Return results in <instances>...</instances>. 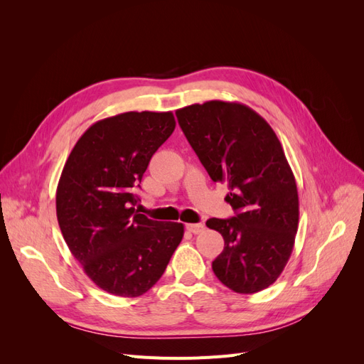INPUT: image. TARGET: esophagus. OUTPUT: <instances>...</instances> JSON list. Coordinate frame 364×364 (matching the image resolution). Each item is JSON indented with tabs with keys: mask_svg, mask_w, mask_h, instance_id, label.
Wrapping results in <instances>:
<instances>
[{
	"mask_svg": "<svg viewBox=\"0 0 364 364\" xmlns=\"http://www.w3.org/2000/svg\"><path fill=\"white\" fill-rule=\"evenodd\" d=\"M203 229H205L203 223H188V225H186V230H188V232H191V234H200Z\"/></svg>",
	"mask_w": 364,
	"mask_h": 364,
	"instance_id": "1",
	"label": "esophagus"
}]
</instances>
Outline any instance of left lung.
Returning <instances> with one entry per match:
<instances>
[{"label":"left lung","instance_id":"obj_1","mask_svg":"<svg viewBox=\"0 0 364 364\" xmlns=\"http://www.w3.org/2000/svg\"><path fill=\"white\" fill-rule=\"evenodd\" d=\"M176 117L209 178L228 183L225 200L235 211L206 222L225 240L215 277L235 293L267 289L291 255L299 223L296 181L277 134L240 103L191 105Z\"/></svg>","mask_w":364,"mask_h":364}]
</instances>
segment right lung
Returning a JSON list of instances; mask_svg holds the SVG:
<instances>
[{"label": "right lung", "instance_id": "right-lung-1", "mask_svg": "<svg viewBox=\"0 0 364 364\" xmlns=\"http://www.w3.org/2000/svg\"><path fill=\"white\" fill-rule=\"evenodd\" d=\"M174 127L171 112L109 117L85 132L65 162L56 193L62 235L90 279L111 294L149 291L183 237L182 223L135 209V190Z\"/></svg>", "mask_w": 364, "mask_h": 364}]
</instances>
